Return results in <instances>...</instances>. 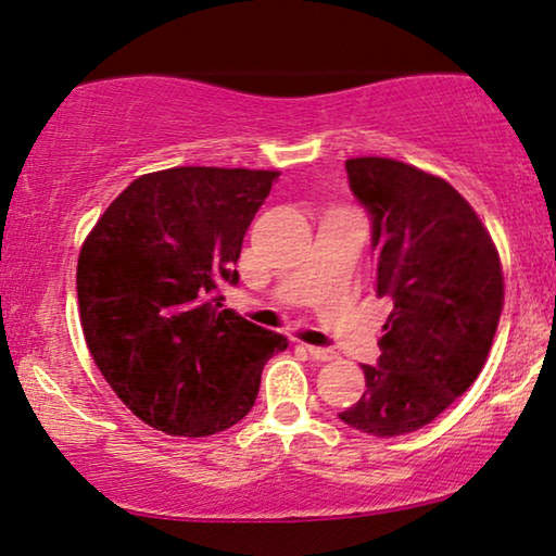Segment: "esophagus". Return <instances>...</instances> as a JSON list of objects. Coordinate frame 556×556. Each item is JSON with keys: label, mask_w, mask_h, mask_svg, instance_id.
Returning a JSON list of instances; mask_svg holds the SVG:
<instances>
[{"label": "esophagus", "mask_w": 556, "mask_h": 556, "mask_svg": "<svg viewBox=\"0 0 556 556\" xmlns=\"http://www.w3.org/2000/svg\"><path fill=\"white\" fill-rule=\"evenodd\" d=\"M305 350L307 353H311L315 361H323V363H328V361H336L338 357V353L332 348H320V345H305Z\"/></svg>", "instance_id": "1"}]
</instances>
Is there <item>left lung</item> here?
Wrapping results in <instances>:
<instances>
[{"mask_svg":"<svg viewBox=\"0 0 556 556\" xmlns=\"http://www.w3.org/2000/svg\"><path fill=\"white\" fill-rule=\"evenodd\" d=\"M372 224L375 293L392 298L378 365L338 417L372 438L432 422L472 386L497 332L505 278L472 206L445 178L395 159L345 161Z\"/></svg>","mask_w":556,"mask_h":556,"instance_id":"8db88e82","label":"left lung"}]
</instances>
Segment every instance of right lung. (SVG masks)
Listing matches in <instances>:
<instances>
[{
  "instance_id": "add662e5",
  "label": "right lung",
  "mask_w": 556,
  "mask_h": 556,
  "mask_svg": "<svg viewBox=\"0 0 556 556\" xmlns=\"http://www.w3.org/2000/svg\"><path fill=\"white\" fill-rule=\"evenodd\" d=\"M278 170L178 166L139 176L97 220L76 266L81 328L118 400L166 434L241 422L286 336L224 307Z\"/></svg>"
}]
</instances>
